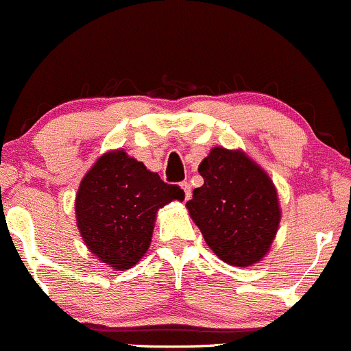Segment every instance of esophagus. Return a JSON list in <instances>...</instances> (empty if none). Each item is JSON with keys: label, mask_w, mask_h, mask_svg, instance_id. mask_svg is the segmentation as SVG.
<instances>
[{"label": "esophagus", "mask_w": 351, "mask_h": 351, "mask_svg": "<svg viewBox=\"0 0 351 351\" xmlns=\"http://www.w3.org/2000/svg\"><path fill=\"white\" fill-rule=\"evenodd\" d=\"M180 187H182L184 191V197L191 199V184L187 182V180H184V182H180Z\"/></svg>", "instance_id": "obj_1"}]
</instances>
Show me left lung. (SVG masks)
<instances>
[{"label": "left lung", "mask_w": 351, "mask_h": 351, "mask_svg": "<svg viewBox=\"0 0 351 351\" xmlns=\"http://www.w3.org/2000/svg\"><path fill=\"white\" fill-rule=\"evenodd\" d=\"M204 184L187 201L207 246L231 266H251L269 251L281 221L269 176L243 150L214 147L199 164Z\"/></svg>", "instance_id": "8db88e82"}]
</instances>
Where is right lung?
Listing matches in <instances>:
<instances>
[{
    "instance_id": "obj_1",
    "label": "right lung",
    "mask_w": 351,
    "mask_h": 351,
    "mask_svg": "<svg viewBox=\"0 0 351 351\" xmlns=\"http://www.w3.org/2000/svg\"><path fill=\"white\" fill-rule=\"evenodd\" d=\"M174 199L184 201L179 186L165 184L123 150H110L82 179L75 199L77 226L101 263L129 269L149 250L157 210Z\"/></svg>"
}]
</instances>
